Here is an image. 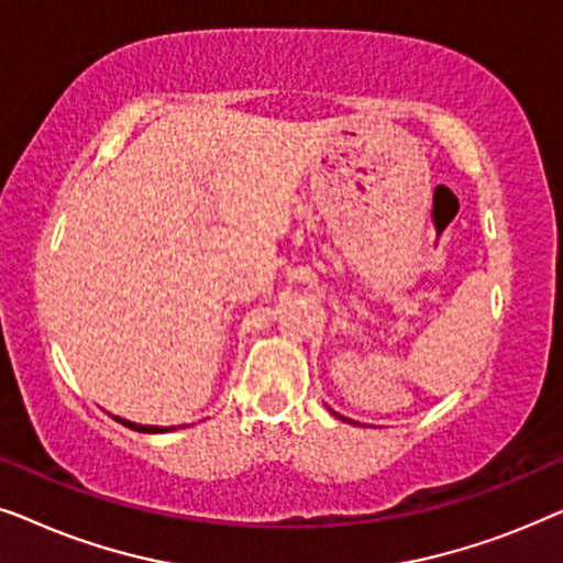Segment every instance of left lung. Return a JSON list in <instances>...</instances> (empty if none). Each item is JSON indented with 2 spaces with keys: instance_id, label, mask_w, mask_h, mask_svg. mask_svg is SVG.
<instances>
[{
  "instance_id": "left-lung-1",
  "label": "left lung",
  "mask_w": 563,
  "mask_h": 563,
  "mask_svg": "<svg viewBox=\"0 0 563 563\" xmlns=\"http://www.w3.org/2000/svg\"><path fill=\"white\" fill-rule=\"evenodd\" d=\"M343 420H345V418H343Z\"/></svg>"
}]
</instances>
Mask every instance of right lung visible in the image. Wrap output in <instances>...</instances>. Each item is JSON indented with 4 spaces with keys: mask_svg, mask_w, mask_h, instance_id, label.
<instances>
[{
    "mask_svg": "<svg viewBox=\"0 0 563 563\" xmlns=\"http://www.w3.org/2000/svg\"><path fill=\"white\" fill-rule=\"evenodd\" d=\"M112 420H118L120 426H125V428H130V430H137V433H168V430H176L174 426H172V428H161V426H137V422H130V420L114 418V415H112Z\"/></svg>",
    "mask_w": 563,
    "mask_h": 563,
    "instance_id": "add662e5",
    "label": "right lung"
}]
</instances>
